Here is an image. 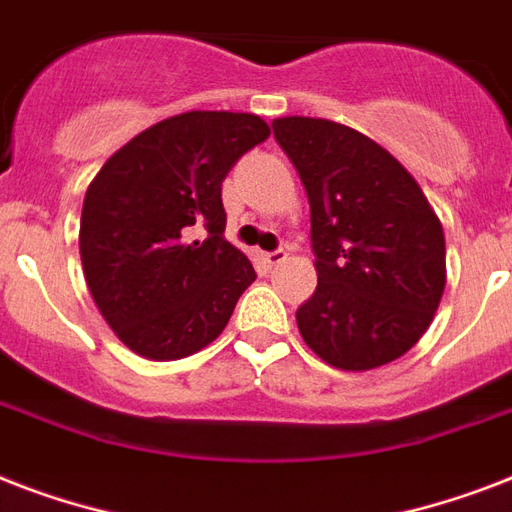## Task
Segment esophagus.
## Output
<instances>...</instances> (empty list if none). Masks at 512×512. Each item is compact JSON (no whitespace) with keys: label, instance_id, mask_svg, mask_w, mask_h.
<instances>
[{"label":"esophagus","instance_id":"34e87169","mask_svg":"<svg viewBox=\"0 0 512 512\" xmlns=\"http://www.w3.org/2000/svg\"><path fill=\"white\" fill-rule=\"evenodd\" d=\"M260 257H263V263L268 265V268H273V265H279L287 260V252H284V249H273V252H263Z\"/></svg>","mask_w":512,"mask_h":512}]
</instances>
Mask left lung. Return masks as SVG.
<instances>
[{
  "mask_svg": "<svg viewBox=\"0 0 512 512\" xmlns=\"http://www.w3.org/2000/svg\"><path fill=\"white\" fill-rule=\"evenodd\" d=\"M273 138L311 204L319 284L297 308L305 345L345 372L396 361L444 295L441 220L401 162L345 124L284 116Z\"/></svg>",
  "mask_w": 512,
  "mask_h": 512,
  "instance_id": "left-lung-1",
  "label": "left lung"
}]
</instances>
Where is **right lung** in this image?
<instances>
[{
    "label": "right lung",
    "mask_w": 512,
    "mask_h": 512,
    "mask_svg": "<svg viewBox=\"0 0 512 512\" xmlns=\"http://www.w3.org/2000/svg\"><path fill=\"white\" fill-rule=\"evenodd\" d=\"M268 135L255 114L188 111L140 132L95 175L79 255L92 300L130 350L175 361L225 329L257 273L225 241L220 185Z\"/></svg>",
    "instance_id": "1"
}]
</instances>
